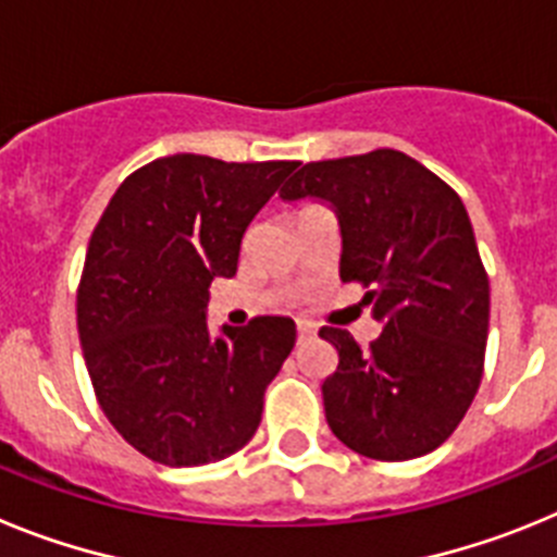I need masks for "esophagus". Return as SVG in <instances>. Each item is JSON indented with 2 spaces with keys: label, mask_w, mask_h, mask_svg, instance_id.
Masks as SVG:
<instances>
[{
  "label": "esophagus",
  "mask_w": 557,
  "mask_h": 557,
  "mask_svg": "<svg viewBox=\"0 0 557 557\" xmlns=\"http://www.w3.org/2000/svg\"><path fill=\"white\" fill-rule=\"evenodd\" d=\"M314 334H318V329H314L312 323H309V321H298V339H301V343H304V339H312Z\"/></svg>",
  "instance_id": "obj_1"
}]
</instances>
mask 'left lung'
I'll use <instances>...</instances> for the list:
<instances>
[{
    "mask_svg": "<svg viewBox=\"0 0 557 557\" xmlns=\"http://www.w3.org/2000/svg\"><path fill=\"white\" fill-rule=\"evenodd\" d=\"M278 195L334 211L339 278L371 287L362 304L382 323L368 351L321 329L339 354L321 387L332 432L373 460L437 449L474 401L488 339V275L462 200L398 150L312 161Z\"/></svg>",
    "mask_w": 557,
    "mask_h": 557,
    "instance_id": "8db88e82",
    "label": "left lung"
}]
</instances>
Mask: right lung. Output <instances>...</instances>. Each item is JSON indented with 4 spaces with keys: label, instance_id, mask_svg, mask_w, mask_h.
<instances>
[{
    "label": "right lung",
    "instance_id": "obj_1",
    "mask_svg": "<svg viewBox=\"0 0 557 557\" xmlns=\"http://www.w3.org/2000/svg\"><path fill=\"white\" fill-rule=\"evenodd\" d=\"M295 166L164 156L125 178L102 211L77 289V332L102 412L150 460L178 469L225 460L262 421L295 323L264 314L211 334L209 287L236 273L250 220Z\"/></svg>",
    "mask_w": 557,
    "mask_h": 557
}]
</instances>
